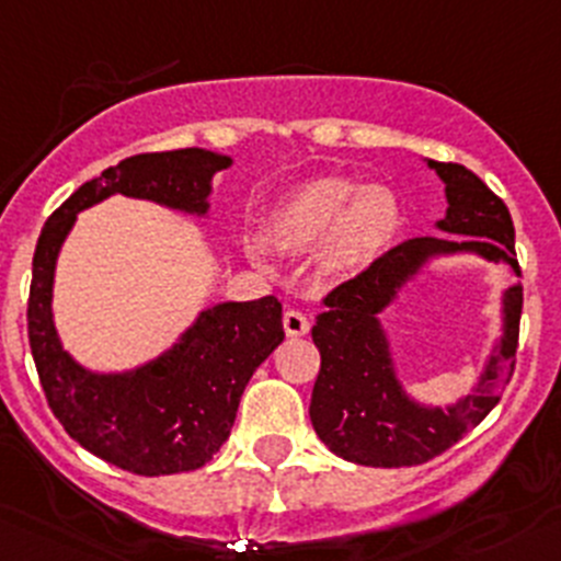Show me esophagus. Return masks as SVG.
<instances>
[{
  "mask_svg": "<svg viewBox=\"0 0 561 561\" xmlns=\"http://www.w3.org/2000/svg\"><path fill=\"white\" fill-rule=\"evenodd\" d=\"M284 330H286V335L297 339V335H306L308 330H311V322H308V317L302 311L289 308V311L284 313Z\"/></svg>",
  "mask_w": 561,
  "mask_h": 561,
  "instance_id": "obj_1",
  "label": "esophagus"
}]
</instances>
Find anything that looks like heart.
<instances>
[{"mask_svg": "<svg viewBox=\"0 0 561 561\" xmlns=\"http://www.w3.org/2000/svg\"><path fill=\"white\" fill-rule=\"evenodd\" d=\"M402 226L399 201L388 186H360L350 179H317L291 192L272 211V237L291 253L324 244V264L333 272H355L371 264ZM259 261L266 250L250 239Z\"/></svg>", "mask_w": 561, "mask_h": 561, "instance_id": "heart-1", "label": "heart"}]
</instances>
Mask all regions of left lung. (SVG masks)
Masks as SVG:
<instances>
[{"label": "left lung", "instance_id": "8db88e82", "mask_svg": "<svg viewBox=\"0 0 561 561\" xmlns=\"http://www.w3.org/2000/svg\"><path fill=\"white\" fill-rule=\"evenodd\" d=\"M446 184L449 209L437 228L451 237H415L399 242L364 272L322 297L324 311L311 328L322 364L311 393V421L319 440L344 460L371 468L421 466L468 435L499 404L515 371L524 286L504 295V339L479 380L477 391L451 408H421L397 380L380 311L397 291L437 253L471 250L520 277L515 226L506 204L468 168L432 162Z\"/></svg>", "mask_w": 561, "mask_h": 561}]
</instances>
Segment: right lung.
<instances>
[{
    "label": "right lung",
    "instance_id": "right-lung-1",
    "mask_svg": "<svg viewBox=\"0 0 561 561\" xmlns=\"http://www.w3.org/2000/svg\"><path fill=\"white\" fill-rule=\"evenodd\" d=\"M228 164L231 159L204 148L137 153L84 181L37 237L26 333L46 402L79 446L137 477L195 471L220 451L244 386L284 341V308L272 295L222 302L151 364L126 375H93L73 364L51 322L57 253L79 211L115 192L206 215L211 175Z\"/></svg>",
    "mask_w": 561,
    "mask_h": 561
}]
</instances>
